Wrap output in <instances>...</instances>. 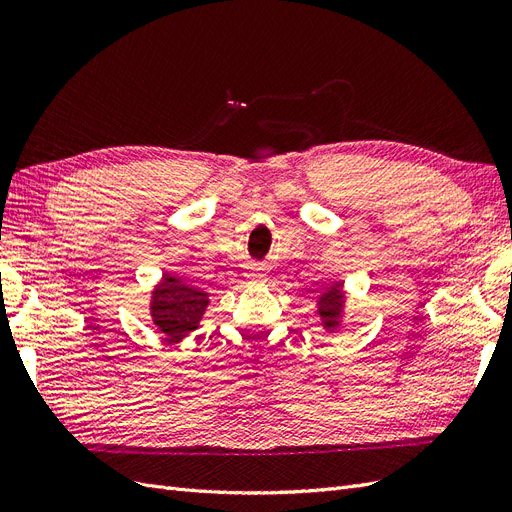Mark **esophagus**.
<instances>
[{
	"mask_svg": "<svg viewBox=\"0 0 512 512\" xmlns=\"http://www.w3.org/2000/svg\"><path fill=\"white\" fill-rule=\"evenodd\" d=\"M262 277H265V273H262V271H258V269L250 273V280H254V282H260V280H262Z\"/></svg>",
	"mask_w": 512,
	"mask_h": 512,
	"instance_id": "esophagus-1",
	"label": "esophagus"
}]
</instances>
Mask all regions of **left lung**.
<instances>
[{"label":"left lung","mask_w":512,"mask_h":512,"mask_svg":"<svg viewBox=\"0 0 512 512\" xmlns=\"http://www.w3.org/2000/svg\"><path fill=\"white\" fill-rule=\"evenodd\" d=\"M342 301H344V292L342 284H333L327 292L320 297V318L324 320V327L333 329L337 327V316L342 312Z\"/></svg>","instance_id":"left-lung-1"}]
</instances>
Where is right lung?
I'll list each match as a JSON object with an SVG mask.
<instances>
[{"label": "right lung", "mask_w": 512, "mask_h": 512, "mask_svg": "<svg viewBox=\"0 0 512 512\" xmlns=\"http://www.w3.org/2000/svg\"><path fill=\"white\" fill-rule=\"evenodd\" d=\"M207 303V294L200 288L188 286L177 275H164L153 290L151 316L162 333L181 339L198 327Z\"/></svg>", "instance_id": "add662e5"}]
</instances>
